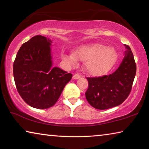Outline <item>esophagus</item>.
I'll return each instance as SVG.
<instances>
[{
    "label": "esophagus",
    "instance_id": "1",
    "mask_svg": "<svg viewBox=\"0 0 149 149\" xmlns=\"http://www.w3.org/2000/svg\"><path fill=\"white\" fill-rule=\"evenodd\" d=\"M80 77H81V75H79V74H74V76H73V78H74V79H78Z\"/></svg>",
    "mask_w": 149,
    "mask_h": 149
}]
</instances>
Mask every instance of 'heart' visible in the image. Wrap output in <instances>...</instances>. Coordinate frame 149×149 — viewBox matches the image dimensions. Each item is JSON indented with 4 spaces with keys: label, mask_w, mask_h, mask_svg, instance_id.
<instances>
[{
    "label": "heart",
    "mask_w": 149,
    "mask_h": 149,
    "mask_svg": "<svg viewBox=\"0 0 149 149\" xmlns=\"http://www.w3.org/2000/svg\"><path fill=\"white\" fill-rule=\"evenodd\" d=\"M77 58L86 61L85 67L87 72L92 75H100L107 72L114 64L117 53L112 47H107L100 43H93L80 47L75 53ZM74 56H64L65 61L75 64Z\"/></svg>",
    "instance_id": "b5f03b06"
}]
</instances>
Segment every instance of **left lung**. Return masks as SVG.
I'll return each instance as SVG.
<instances>
[{
	"label": "left lung",
	"instance_id": "8db88e82",
	"mask_svg": "<svg viewBox=\"0 0 149 149\" xmlns=\"http://www.w3.org/2000/svg\"><path fill=\"white\" fill-rule=\"evenodd\" d=\"M124 58L116 71L102 77H87L88 102L96 109L106 110L122 104L132 91L136 64L130 47L125 45Z\"/></svg>",
	"mask_w": 149,
	"mask_h": 149
}]
</instances>
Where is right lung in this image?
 Returning <instances> with one entry per match:
<instances>
[{"mask_svg":"<svg viewBox=\"0 0 149 149\" xmlns=\"http://www.w3.org/2000/svg\"><path fill=\"white\" fill-rule=\"evenodd\" d=\"M52 41L35 35L25 42L14 62L15 84L27 104L37 109L52 107L58 100L72 74L59 68H52Z\"/></svg>","mask_w":149,"mask_h":149,"instance_id":"add662e5","label":"right lung"}]
</instances>
